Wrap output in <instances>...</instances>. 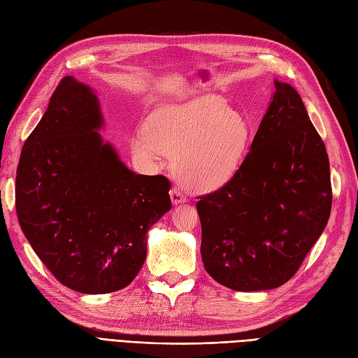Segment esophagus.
Wrapping results in <instances>:
<instances>
[{
	"label": "esophagus",
	"mask_w": 358,
	"mask_h": 358,
	"mask_svg": "<svg viewBox=\"0 0 358 358\" xmlns=\"http://www.w3.org/2000/svg\"><path fill=\"white\" fill-rule=\"evenodd\" d=\"M170 199H171V201H173L175 204L187 201V196L183 195V192L178 187H173V188L170 189Z\"/></svg>",
	"instance_id": "esophagus-1"
}]
</instances>
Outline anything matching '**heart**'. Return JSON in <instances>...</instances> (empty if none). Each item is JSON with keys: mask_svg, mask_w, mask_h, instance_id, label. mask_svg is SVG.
Here are the masks:
<instances>
[{"mask_svg": "<svg viewBox=\"0 0 358 358\" xmlns=\"http://www.w3.org/2000/svg\"><path fill=\"white\" fill-rule=\"evenodd\" d=\"M249 122L215 96L158 108L145 129L133 133L130 148L142 163L155 164L173 154L176 176L196 191H213L238 170L248 150Z\"/></svg>", "mask_w": 358, "mask_h": 358, "instance_id": "1", "label": "heart"}]
</instances>
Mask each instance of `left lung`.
Returning <instances> with one entry per match:
<instances>
[{
  "mask_svg": "<svg viewBox=\"0 0 358 358\" xmlns=\"http://www.w3.org/2000/svg\"><path fill=\"white\" fill-rule=\"evenodd\" d=\"M250 151L222 188L199 196L201 259L238 292L289 281L324 231L331 208L329 157L298 92L274 81Z\"/></svg>",
  "mask_w": 358,
  "mask_h": 358,
  "instance_id": "obj_1",
  "label": "left lung"
}]
</instances>
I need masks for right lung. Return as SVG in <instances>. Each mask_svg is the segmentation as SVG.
<instances>
[{
    "label": "right lung",
    "instance_id": "1",
    "mask_svg": "<svg viewBox=\"0 0 358 358\" xmlns=\"http://www.w3.org/2000/svg\"><path fill=\"white\" fill-rule=\"evenodd\" d=\"M101 126L92 89L64 77L16 171L24 237L57 281L87 294L130 285L146 259L148 229L171 208L170 180L129 170Z\"/></svg>",
    "mask_w": 358,
    "mask_h": 358
}]
</instances>
